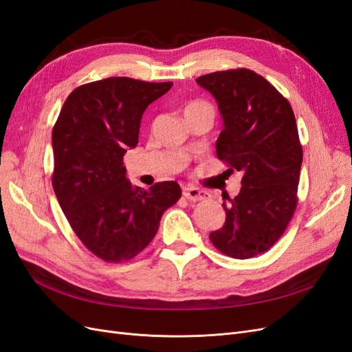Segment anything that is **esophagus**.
I'll return each mask as SVG.
<instances>
[{"instance_id":"obj_1","label":"esophagus","mask_w":352,"mask_h":352,"mask_svg":"<svg viewBox=\"0 0 352 352\" xmlns=\"http://www.w3.org/2000/svg\"><path fill=\"white\" fill-rule=\"evenodd\" d=\"M184 197L190 202H198V201H206L210 198V194L207 190H201L194 186H185L184 188Z\"/></svg>"}]
</instances>
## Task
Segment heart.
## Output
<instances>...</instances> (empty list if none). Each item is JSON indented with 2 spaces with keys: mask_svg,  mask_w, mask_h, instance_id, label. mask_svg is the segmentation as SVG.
Instances as JSON below:
<instances>
[{
  "mask_svg": "<svg viewBox=\"0 0 352 352\" xmlns=\"http://www.w3.org/2000/svg\"><path fill=\"white\" fill-rule=\"evenodd\" d=\"M204 107H210V105L207 102H202V101H194V102H189L186 107H185V111H192V110H198V109H204ZM211 109V107H210Z\"/></svg>",
  "mask_w": 352,
  "mask_h": 352,
  "instance_id": "obj_1",
  "label": "heart"
}]
</instances>
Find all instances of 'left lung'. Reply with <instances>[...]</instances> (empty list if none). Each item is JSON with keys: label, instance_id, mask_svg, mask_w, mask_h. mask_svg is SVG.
Returning a JSON list of instances; mask_svg holds the SVG:
<instances>
[{"label": "left lung", "instance_id": "1", "mask_svg": "<svg viewBox=\"0 0 352 352\" xmlns=\"http://www.w3.org/2000/svg\"><path fill=\"white\" fill-rule=\"evenodd\" d=\"M197 83L212 94L223 116L217 157L228 175H243L241 192L223 197L226 221L210 241L228 257L252 258L280 239L298 204L302 145L295 114L289 101L250 69L212 72Z\"/></svg>", "mask_w": 352, "mask_h": 352}]
</instances>
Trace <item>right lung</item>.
Wrapping results in <instances>:
<instances>
[{"label":"right lung","mask_w":352,"mask_h":352,"mask_svg":"<svg viewBox=\"0 0 352 352\" xmlns=\"http://www.w3.org/2000/svg\"><path fill=\"white\" fill-rule=\"evenodd\" d=\"M173 82L107 78L73 89L52 127V188L70 228L105 263L135 258L182 189L173 180L144 190L126 179L123 155L138 144L148 105Z\"/></svg>","instance_id":"1"}]
</instances>
